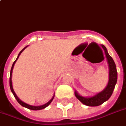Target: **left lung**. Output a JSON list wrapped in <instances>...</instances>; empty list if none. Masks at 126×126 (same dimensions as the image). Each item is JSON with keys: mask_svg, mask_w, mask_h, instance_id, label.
Listing matches in <instances>:
<instances>
[{"mask_svg": "<svg viewBox=\"0 0 126 126\" xmlns=\"http://www.w3.org/2000/svg\"><path fill=\"white\" fill-rule=\"evenodd\" d=\"M101 46L104 50L107 61H108V66H109V81H108L107 86L102 92H99L94 96L89 97H85L81 96L76 91L75 92V95L76 97L82 103H83L84 105L87 106L94 107V106H100L101 104L108 100L111 95H112L113 89L115 88V84L117 83V79H118V72H117V69H116L115 62L113 60L112 57L109 55L106 47L103 45H101Z\"/></svg>", "mask_w": 126, "mask_h": 126, "instance_id": "1", "label": "left lung"}]
</instances>
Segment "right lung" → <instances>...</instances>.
<instances>
[{
  "label": "right lung",
  "instance_id": "add662e5",
  "mask_svg": "<svg viewBox=\"0 0 126 126\" xmlns=\"http://www.w3.org/2000/svg\"><path fill=\"white\" fill-rule=\"evenodd\" d=\"M27 47V46L25 47V48L22 50V51H20V52L19 53V54H18V57H17V58H16V59L15 61H14L13 64V65H12V67H11V73H10V88H11V92H12V93L13 94L14 96H15V97L16 98V101H18V103L19 104H20L21 106H23V107H25V108H28V109H29V110H43V109H44V108H47V106H49V104L51 103V101H53V99L54 97H55V95H53V97H52V99H51L50 101H49L47 103H46L45 104H44V105H43V106H31V105H29V104H27V103H25V102H23V101H22L21 100H20V99L18 98V97H17V95H16L15 92H14L13 90V83H12V73H13V67H14V65H15V64L16 61H17V59H18V58L19 57V55H20V54H21V53L23 52L24 50H25L26 48Z\"/></svg>",
  "mask_w": 126,
  "mask_h": 126
}]
</instances>
